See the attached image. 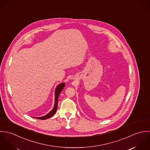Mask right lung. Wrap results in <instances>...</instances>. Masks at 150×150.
Returning a JSON list of instances; mask_svg holds the SVG:
<instances>
[{
  "instance_id": "obj_1",
  "label": "right lung",
  "mask_w": 150,
  "mask_h": 150,
  "mask_svg": "<svg viewBox=\"0 0 150 150\" xmlns=\"http://www.w3.org/2000/svg\"><path fill=\"white\" fill-rule=\"evenodd\" d=\"M64 87H65V83H62L59 84L55 90V103H54V108H53V110L49 112L48 113L47 115L42 117H34L36 119H39V120H47L49 118H50L51 117H52L56 112L57 111V105H58V100H59V96L60 94L61 91L63 90Z\"/></svg>"
}]
</instances>
